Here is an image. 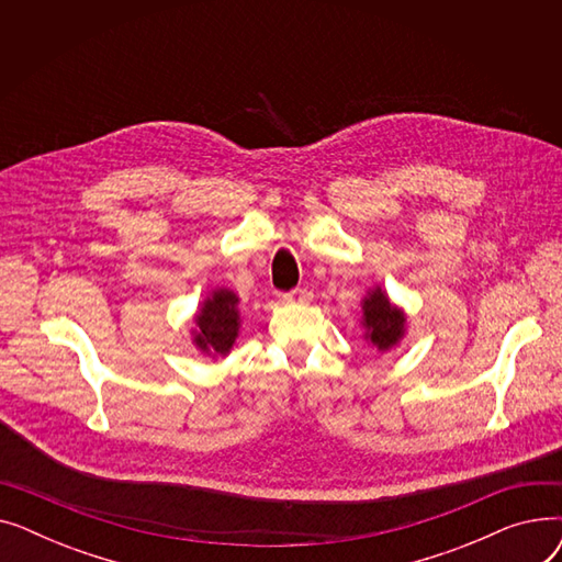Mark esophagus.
<instances>
[{
  "label": "esophagus",
  "mask_w": 562,
  "mask_h": 562,
  "mask_svg": "<svg viewBox=\"0 0 562 562\" xmlns=\"http://www.w3.org/2000/svg\"><path fill=\"white\" fill-rule=\"evenodd\" d=\"M282 299H284L286 303H310V301H312V291H310L307 286H299V289H293V291L284 293Z\"/></svg>",
  "instance_id": "esophagus-1"
}]
</instances>
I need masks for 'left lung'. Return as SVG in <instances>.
<instances>
[{"mask_svg":"<svg viewBox=\"0 0 562 562\" xmlns=\"http://www.w3.org/2000/svg\"><path fill=\"white\" fill-rule=\"evenodd\" d=\"M405 312L390 301L385 289H369L362 301V328L369 344H373L380 352L392 350L405 335Z\"/></svg>","mask_w":562,"mask_h":562,"instance_id":"8db88e82","label":"left lung"}]
</instances>
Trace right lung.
Instances as JSON below:
<instances>
[{
	"label": "right lung",
	"mask_w": 562,
	"mask_h": 562,
	"mask_svg": "<svg viewBox=\"0 0 562 562\" xmlns=\"http://www.w3.org/2000/svg\"><path fill=\"white\" fill-rule=\"evenodd\" d=\"M193 323L195 328H191V337L195 348L210 358H225L241 328L239 296L225 286L214 289L202 301Z\"/></svg>",
	"instance_id": "obj_1"
}]
</instances>
